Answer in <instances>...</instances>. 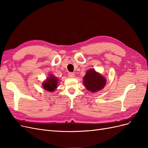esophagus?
Listing matches in <instances>:
<instances>
[{
  "label": "esophagus",
  "instance_id": "34e87169",
  "mask_svg": "<svg viewBox=\"0 0 148 148\" xmlns=\"http://www.w3.org/2000/svg\"><path fill=\"white\" fill-rule=\"evenodd\" d=\"M68 76H69V78H74V77H75V74H74L73 73L69 72V73H68Z\"/></svg>",
  "mask_w": 148,
  "mask_h": 148
}]
</instances>
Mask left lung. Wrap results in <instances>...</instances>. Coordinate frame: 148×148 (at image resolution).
<instances>
[{
	"instance_id": "obj_1",
	"label": "left lung",
	"mask_w": 148,
	"mask_h": 148,
	"mask_svg": "<svg viewBox=\"0 0 148 148\" xmlns=\"http://www.w3.org/2000/svg\"><path fill=\"white\" fill-rule=\"evenodd\" d=\"M83 83L85 87L92 92H96L105 86L106 79L100 73L94 69H89L83 77Z\"/></svg>"
}]
</instances>
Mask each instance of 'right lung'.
Segmentation results:
<instances>
[{
	"label": "right lung",
	"mask_w": 148,
	"mask_h": 148,
	"mask_svg": "<svg viewBox=\"0 0 148 148\" xmlns=\"http://www.w3.org/2000/svg\"><path fill=\"white\" fill-rule=\"evenodd\" d=\"M58 81H59V79L56 78L55 76L51 74L43 82L42 85L45 90L52 92L56 90V89L57 88Z\"/></svg>",
	"instance_id": "obj_1"
}]
</instances>
